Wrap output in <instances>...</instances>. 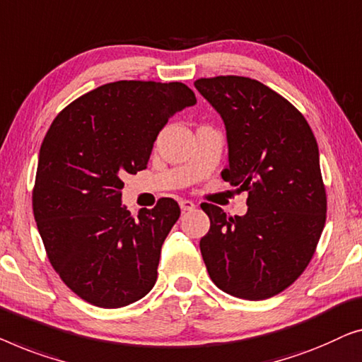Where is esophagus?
<instances>
[{
	"mask_svg": "<svg viewBox=\"0 0 362 362\" xmlns=\"http://www.w3.org/2000/svg\"><path fill=\"white\" fill-rule=\"evenodd\" d=\"M180 208H182V211H192V210H195V203H193L192 200H180Z\"/></svg>",
	"mask_w": 362,
	"mask_h": 362,
	"instance_id": "34e87169",
	"label": "esophagus"
}]
</instances>
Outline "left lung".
Returning <instances> with one entry per match:
<instances>
[{
	"instance_id": "1",
	"label": "left lung",
	"mask_w": 362,
	"mask_h": 362,
	"mask_svg": "<svg viewBox=\"0 0 362 362\" xmlns=\"http://www.w3.org/2000/svg\"><path fill=\"white\" fill-rule=\"evenodd\" d=\"M195 88L225 123L223 180L247 192L244 216L202 205L210 218L200 241L206 271L233 297H274L308 266L327 220L317 139L303 115L261 81L226 75Z\"/></svg>"
}]
</instances>
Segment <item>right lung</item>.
Segmentation results:
<instances>
[{"mask_svg":"<svg viewBox=\"0 0 362 362\" xmlns=\"http://www.w3.org/2000/svg\"><path fill=\"white\" fill-rule=\"evenodd\" d=\"M195 103L180 81L121 80L80 96L50 124L39 152L34 218L55 272L85 302L119 308L154 287L180 208L162 198L132 218L121 203V179L146 169L169 118Z\"/></svg>","mask_w":362,"mask_h":362,"instance_id":"right-lung-1","label":"right lung"}]
</instances>
